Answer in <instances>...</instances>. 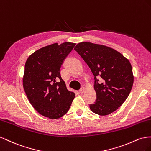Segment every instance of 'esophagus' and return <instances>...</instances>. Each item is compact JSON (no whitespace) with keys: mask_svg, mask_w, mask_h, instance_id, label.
Returning <instances> with one entry per match:
<instances>
[{"mask_svg":"<svg viewBox=\"0 0 151 151\" xmlns=\"http://www.w3.org/2000/svg\"><path fill=\"white\" fill-rule=\"evenodd\" d=\"M85 90V88H84V87H82L80 90H79V93H80V94H82V93L84 92Z\"/></svg>","mask_w":151,"mask_h":151,"instance_id":"esophagus-1","label":"esophagus"}]
</instances>
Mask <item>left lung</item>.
Masks as SVG:
<instances>
[{
  "label": "left lung",
  "instance_id": "left-lung-1",
  "mask_svg": "<svg viewBox=\"0 0 151 151\" xmlns=\"http://www.w3.org/2000/svg\"><path fill=\"white\" fill-rule=\"evenodd\" d=\"M94 76L96 100L90 104L93 113L108 115L126 101L133 83L131 64L116 50L105 45L81 42L74 49ZM97 78H101L99 82Z\"/></svg>",
  "mask_w": 151,
  "mask_h": 151
}]
</instances>
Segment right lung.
<instances>
[{
	"label": "right lung",
	"instance_id": "obj_1",
	"mask_svg": "<svg viewBox=\"0 0 151 151\" xmlns=\"http://www.w3.org/2000/svg\"><path fill=\"white\" fill-rule=\"evenodd\" d=\"M75 45L64 42L44 47L30 55L25 63L24 92L35 109L47 118L62 117L75 98V93L68 90L60 69Z\"/></svg>",
	"mask_w": 151,
	"mask_h": 151
}]
</instances>
